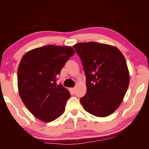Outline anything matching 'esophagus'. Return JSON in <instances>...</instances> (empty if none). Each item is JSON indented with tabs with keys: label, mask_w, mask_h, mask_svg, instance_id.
Returning <instances> with one entry per match:
<instances>
[{
	"label": "esophagus",
	"mask_w": 149,
	"mask_h": 149,
	"mask_svg": "<svg viewBox=\"0 0 149 149\" xmlns=\"http://www.w3.org/2000/svg\"><path fill=\"white\" fill-rule=\"evenodd\" d=\"M75 88H72V93H75Z\"/></svg>",
	"instance_id": "esophagus-1"
}]
</instances>
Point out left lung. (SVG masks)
<instances>
[{
  "label": "left lung",
  "mask_w": 149,
  "mask_h": 149,
  "mask_svg": "<svg viewBox=\"0 0 149 149\" xmlns=\"http://www.w3.org/2000/svg\"><path fill=\"white\" fill-rule=\"evenodd\" d=\"M74 48L82 61L87 92L80 102L97 117H107L119 107L130 84L125 57L116 47L96 42H80Z\"/></svg>",
  "instance_id": "8db88e82"
}]
</instances>
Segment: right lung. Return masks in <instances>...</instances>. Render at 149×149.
<instances>
[{
	"instance_id": "add662e5",
	"label": "right lung",
	"mask_w": 149,
	"mask_h": 149,
	"mask_svg": "<svg viewBox=\"0 0 149 149\" xmlns=\"http://www.w3.org/2000/svg\"><path fill=\"white\" fill-rule=\"evenodd\" d=\"M75 53L72 47L46 45L27 52L17 69L20 98L37 119L52 122L65 110L69 91L57 84V77Z\"/></svg>"
}]
</instances>
